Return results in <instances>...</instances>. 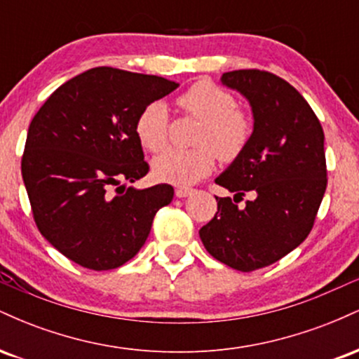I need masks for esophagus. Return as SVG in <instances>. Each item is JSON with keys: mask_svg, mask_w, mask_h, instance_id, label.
Returning a JSON list of instances; mask_svg holds the SVG:
<instances>
[{"mask_svg": "<svg viewBox=\"0 0 359 359\" xmlns=\"http://www.w3.org/2000/svg\"><path fill=\"white\" fill-rule=\"evenodd\" d=\"M191 194H192V189H185V187H179V189H175V196H177V197H180V199H182V197L191 196Z\"/></svg>", "mask_w": 359, "mask_h": 359, "instance_id": "34e87169", "label": "esophagus"}]
</instances>
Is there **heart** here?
Masks as SVG:
<instances>
[{"label": "heart", "mask_w": 359, "mask_h": 359, "mask_svg": "<svg viewBox=\"0 0 359 359\" xmlns=\"http://www.w3.org/2000/svg\"><path fill=\"white\" fill-rule=\"evenodd\" d=\"M184 113L201 119L191 150H168L155 156L151 170L156 180L180 185L196 184L212 170L216 155L231 162L245 150L251 138V121L236 109V100L228 90L208 81L192 84L177 100ZM137 137L148 151H160L168 142V109L162 101H154L138 114Z\"/></svg>", "instance_id": "obj_1"}]
</instances>
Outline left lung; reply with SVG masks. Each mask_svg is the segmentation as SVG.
Returning <instances> with one entry per match:
<instances>
[{
  "label": "left lung",
  "mask_w": 359,
  "mask_h": 359,
  "mask_svg": "<svg viewBox=\"0 0 359 359\" xmlns=\"http://www.w3.org/2000/svg\"><path fill=\"white\" fill-rule=\"evenodd\" d=\"M222 86L248 100L253 133L216 184L217 212L199 231L205 250L224 265L253 271L278 262L307 238L327 185L324 131L309 102L275 74L224 72ZM245 193L254 196L238 206Z\"/></svg>",
  "instance_id": "obj_1"
}]
</instances>
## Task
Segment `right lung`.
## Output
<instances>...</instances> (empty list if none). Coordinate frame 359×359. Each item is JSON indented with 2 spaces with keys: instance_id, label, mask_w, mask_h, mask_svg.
Segmentation results:
<instances>
[{
  "instance_id": "1",
  "label": "right lung",
  "mask_w": 359,
  "mask_h": 359,
  "mask_svg": "<svg viewBox=\"0 0 359 359\" xmlns=\"http://www.w3.org/2000/svg\"><path fill=\"white\" fill-rule=\"evenodd\" d=\"M174 81L96 67L62 84L32 119L22 175L36 228L89 270H113L145 245L174 187H126L148 174L135 125Z\"/></svg>"
}]
</instances>
